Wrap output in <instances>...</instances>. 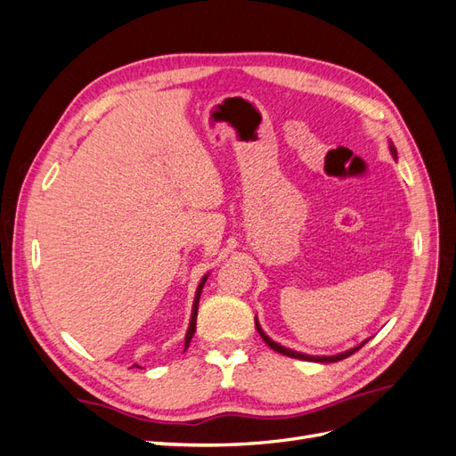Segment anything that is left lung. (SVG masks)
Masks as SVG:
<instances>
[{
  "label": "left lung",
  "mask_w": 456,
  "mask_h": 456,
  "mask_svg": "<svg viewBox=\"0 0 456 456\" xmlns=\"http://www.w3.org/2000/svg\"><path fill=\"white\" fill-rule=\"evenodd\" d=\"M390 151H392V156L394 158H397V151H395V148H394V144L390 142ZM255 327H256V330L260 333V337H262V340H265L268 346L273 350V352H280V354H283V355H289V357H295V360H305V362H315V363H335V362H340V360H344V357H348V355H352L354 352H357L360 350L363 344L369 340H363L360 346H355V348H350V350H346V352H342V354H337V355H308V354H300V352H295V350H291V348H285V346H281V344H278V342H273L265 330H262V327H260V323H258V320L255 317Z\"/></svg>",
  "instance_id": "left-lung-1"
}]
</instances>
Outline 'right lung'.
Listing matches in <instances>:
<instances>
[{
    "mask_svg": "<svg viewBox=\"0 0 456 456\" xmlns=\"http://www.w3.org/2000/svg\"><path fill=\"white\" fill-rule=\"evenodd\" d=\"M207 275L209 273H205L203 278H201V281H200V285H198V291H196V298H194V306H191V317H190V325H188V330H186V337H184V350L190 346V340H191V337H194V333H196V317H198V305H200V297H201V291H203V285H205V281H207ZM134 367H139V365H134Z\"/></svg>",
    "mask_w": 456,
    "mask_h": 456,
    "instance_id": "1",
    "label": "right lung"
}]
</instances>
